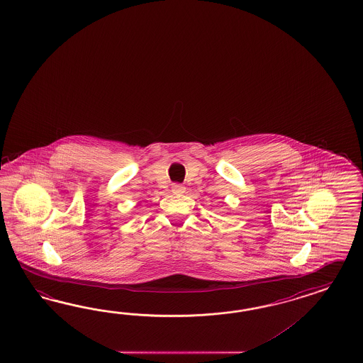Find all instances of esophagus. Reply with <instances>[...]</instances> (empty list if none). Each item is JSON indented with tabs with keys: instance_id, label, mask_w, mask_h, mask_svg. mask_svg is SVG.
<instances>
[{
	"instance_id": "34e87169",
	"label": "esophagus",
	"mask_w": 363,
	"mask_h": 363,
	"mask_svg": "<svg viewBox=\"0 0 363 363\" xmlns=\"http://www.w3.org/2000/svg\"><path fill=\"white\" fill-rule=\"evenodd\" d=\"M185 186H182V185H179V184H174L173 186H172V191L174 193V194H182V193H185Z\"/></svg>"
}]
</instances>
